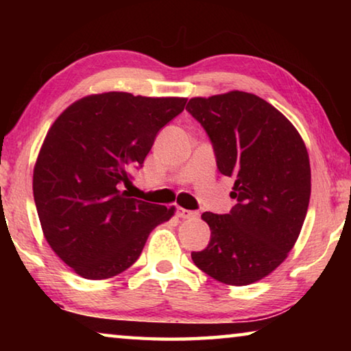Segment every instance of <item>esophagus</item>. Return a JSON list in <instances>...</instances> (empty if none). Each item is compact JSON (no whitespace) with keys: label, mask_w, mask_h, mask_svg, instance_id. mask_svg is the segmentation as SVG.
<instances>
[{"label":"esophagus","mask_w":351,"mask_h":351,"mask_svg":"<svg viewBox=\"0 0 351 351\" xmlns=\"http://www.w3.org/2000/svg\"><path fill=\"white\" fill-rule=\"evenodd\" d=\"M176 215L180 217V218H197V217H198V212L184 209V207H178Z\"/></svg>","instance_id":"1"}]
</instances>
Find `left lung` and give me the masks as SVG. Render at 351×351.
<instances>
[{
    "mask_svg": "<svg viewBox=\"0 0 351 351\" xmlns=\"http://www.w3.org/2000/svg\"><path fill=\"white\" fill-rule=\"evenodd\" d=\"M186 110L204 127L218 170L235 178L226 215L204 212L210 241L192 252L215 280L245 287L269 276L294 247L311 195L305 142L295 127L258 96L229 91L192 97Z\"/></svg>",
    "mask_w": 351,
    "mask_h": 351,
    "instance_id": "1",
    "label": "left lung"
}]
</instances>
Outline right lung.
<instances>
[{"mask_svg": "<svg viewBox=\"0 0 351 351\" xmlns=\"http://www.w3.org/2000/svg\"><path fill=\"white\" fill-rule=\"evenodd\" d=\"M186 97L110 91L71 104L52 123L34 167L41 230L58 258L88 280H104L139 258L152 230L175 206L132 198L121 184L141 167L159 130Z\"/></svg>", "mask_w": 351, "mask_h": 351, "instance_id": "add662e5", "label": "right lung"}]
</instances>
